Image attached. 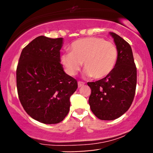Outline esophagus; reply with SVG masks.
<instances>
[{"instance_id":"1","label":"esophagus","mask_w":153,"mask_h":153,"mask_svg":"<svg viewBox=\"0 0 153 153\" xmlns=\"http://www.w3.org/2000/svg\"><path fill=\"white\" fill-rule=\"evenodd\" d=\"M84 82H82V81H78V88H80V87H82V85H84Z\"/></svg>"}]
</instances>
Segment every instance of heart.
Wrapping results in <instances>:
<instances>
[{"instance_id": "heart-1", "label": "heart", "mask_w": 153, "mask_h": 153, "mask_svg": "<svg viewBox=\"0 0 153 153\" xmlns=\"http://www.w3.org/2000/svg\"><path fill=\"white\" fill-rule=\"evenodd\" d=\"M118 50L113 42L101 37H85L73 42L71 52L61 56V62L68 75L74 76L81 68L84 75L101 79L111 73L117 63Z\"/></svg>"}]
</instances>
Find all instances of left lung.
<instances>
[{"label":"left lung","instance_id":"1","mask_svg":"<svg viewBox=\"0 0 153 153\" xmlns=\"http://www.w3.org/2000/svg\"><path fill=\"white\" fill-rule=\"evenodd\" d=\"M118 50L116 65L109 75L96 82H88L91 109L101 120H114L129 109L137 85V68L132 50L124 39L109 33Z\"/></svg>","mask_w":153,"mask_h":153}]
</instances>
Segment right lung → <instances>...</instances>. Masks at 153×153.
Wrapping results in <instances>:
<instances>
[{
  "label": "right lung",
  "mask_w": 153,
  "mask_h": 153,
  "mask_svg": "<svg viewBox=\"0 0 153 153\" xmlns=\"http://www.w3.org/2000/svg\"><path fill=\"white\" fill-rule=\"evenodd\" d=\"M63 39L39 36L23 49L16 69L20 102L31 118L57 124L65 118L77 80L66 74L60 63Z\"/></svg>",
  "instance_id": "1"
}]
</instances>
